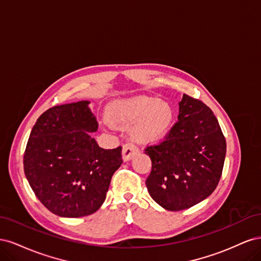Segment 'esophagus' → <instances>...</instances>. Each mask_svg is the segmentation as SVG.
Segmentation results:
<instances>
[{"mask_svg":"<svg viewBox=\"0 0 261 261\" xmlns=\"http://www.w3.org/2000/svg\"><path fill=\"white\" fill-rule=\"evenodd\" d=\"M137 152H138V147L136 146L135 143H134V141H128V143H126L123 146V151H122L124 161H127V160L132 159V158Z\"/></svg>","mask_w":261,"mask_h":261,"instance_id":"34e87169","label":"esophagus"}]
</instances>
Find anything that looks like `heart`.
<instances>
[{
  "instance_id": "obj_1",
  "label": "heart",
  "mask_w": 261,
  "mask_h": 261,
  "mask_svg": "<svg viewBox=\"0 0 261 261\" xmlns=\"http://www.w3.org/2000/svg\"><path fill=\"white\" fill-rule=\"evenodd\" d=\"M173 117L174 113L168 102L148 97L122 102L110 112V120L113 124L136 125L134 134L141 141H155L165 136Z\"/></svg>"
}]
</instances>
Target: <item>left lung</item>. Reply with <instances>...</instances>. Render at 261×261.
Returning <instances> with one entry per match:
<instances>
[{
	"label": "left lung",
	"instance_id": "1",
	"mask_svg": "<svg viewBox=\"0 0 261 261\" xmlns=\"http://www.w3.org/2000/svg\"><path fill=\"white\" fill-rule=\"evenodd\" d=\"M177 118L162 141L145 149L152 163L148 193L170 211L191 208L212 194L226 153L217 117L202 101L183 94Z\"/></svg>",
	"mask_w": 261,
	"mask_h": 261
}]
</instances>
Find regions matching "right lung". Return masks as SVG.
Segmentation results:
<instances>
[{
	"label": "right lung",
	"instance_id": "add662e5",
	"mask_svg": "<svg viewBox=\"0 0 261 261\" xmlns=\"http://www.w3.org/2000/svg\"><path fill=\"white\" fill-rule=\"evenodd\" d=\"M89 101L55 106L31 129L23 153V171L37 198L60 217L96 212L121 167L122 147L100 148L89 135L98 122Z\"/></svg>",
	"mask_w": 261,
	"mask_h": 261
}]
</instances>
